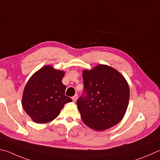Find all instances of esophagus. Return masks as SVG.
<instances>
[{"mask_svg": "<svg viewBox=\"0 0 160 160\" xmlns=\"http://www.w3.org/2000/svg\"><path fill=\"white\" fill-rule=\"evenodd\" d=\"M78 94H75V95H74L73 97H72V101H73V102H75V101H77V99H78Z\"/></svg>", "mask_w": 160, "mask_h": 160, "instance_id": "34e87169", "label": "esophagus"}]
</instances>
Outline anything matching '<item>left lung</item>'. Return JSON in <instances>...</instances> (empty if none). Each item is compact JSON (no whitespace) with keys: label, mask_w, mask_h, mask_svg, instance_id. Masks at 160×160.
Returning a JSON list of instances; mask_svg holds the SVG:
<instances>
[{"label":"left lung","mask_w":160,"mask_h":160,"mask_svg":"<svg viewBox=\"0 0 160 160\" xmlns=\"http://www.w3.org/2000/svg\"><path fill=\"white\" fill-rule=\"evenodd\" d=\"M84 93L77 101L83 122L103 131L120 122L127 111L129 88L125 78L115 68L100 64L82 71Z\"/></svg>","instance_id":"1"}]
</instances>
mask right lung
Wrapping results in <instances>:
<instances>
[{
  "label": "right lung",
  "mask_w": 160,
  "mask_h": 160,
  "mask_svg": "<svg viewBox=\"0 0 160 160\" xmlns=\"http://www.w3.org/2000/svg\"><path fill=\"white\" fill-rule=\"evenodd\" d=\"M64 74V71L45 66L28 80L23 92L22 106L35 122H50L66 103L72 101L65 96L66 87L62 82Z\"/></svg>",
  "instance_id": "obj_1"
}]
</instances>
